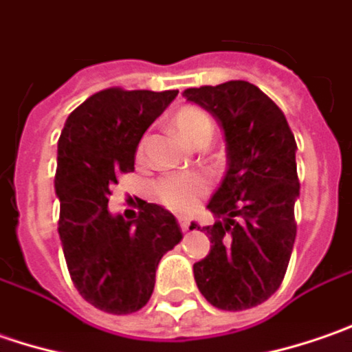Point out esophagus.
<instances>
[{
    "instance_id": "34e87169",
    "label": "esophagus",
    "mask_w": 352,
    "mask_h": 352,
    "mask_svg": "<svg viewBox=\"0 0 352 352\" xmlns=\"http://www.w3.org/2000/svg\"><path fill=\"white\" fill-rule=\"evenodd\" d=\"M179 224H181V228H183V230H189V228H191V219H187V217H179Z\"/></svg>"
}]
</instances>
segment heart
<instances>
[{"mask_svg":"<svg viewBox=\"0 0 352 352\" xmlns=\"http://www.w3.org/2000/svg\"><path fill=\"white\" fill-rule=\"evenodd\" d=\"M177 131L192 146L205 144L212 138V122L205 110L197 106H183L175 114ZM206 181L201 175H169L155 185L161 201L171 208H189L205 192Z\"/></svg>","mask_w":352,"mask_h":352,"instance_id":"heart-1","label":"heart"}]
</instances>
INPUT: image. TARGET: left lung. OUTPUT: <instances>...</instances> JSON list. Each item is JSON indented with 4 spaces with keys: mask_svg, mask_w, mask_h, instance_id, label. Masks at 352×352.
<instances>
[{
    "mask_svg": "<svg viewBox=\"0 0 352 352\" xmlns=\"http://www.w3.org/2000/svg\"><path fill=\"white\" fill-rule=\"evenodd\" d=\"M183 96L219 122L226 144V173L206 205L217 221L203 226L210 252L192 266L195 282L219 309H250L276 294L294 250L298 146L282 110L246 80Z\"/></svg>",
    "mask_w": 352,
    "mask_h": 352,
    "instance_id": "1",
    "label": "left lung"
}]
</instances>
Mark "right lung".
<instances>
[{"label": "right lung", "mask_w": 352, "mask_h": 352, "mask_svg": "<svg viewBox=\"0 0 352 352\" xmlns=\"http://www.w3.org/2000/svg\"><path fill=\"white\" fill-rule=\"evenodd\" d=\"M177 94L106 88L85 100L60 131L54 175L58 236L74 287L100 311L142 309L153 294L163 254L183 238L177 219L161 205L144 203L131 221L108 208L118 175L133 169L142 135Z\"/></svg>", "instance_id": "right-lung-1"}]
</instances>
